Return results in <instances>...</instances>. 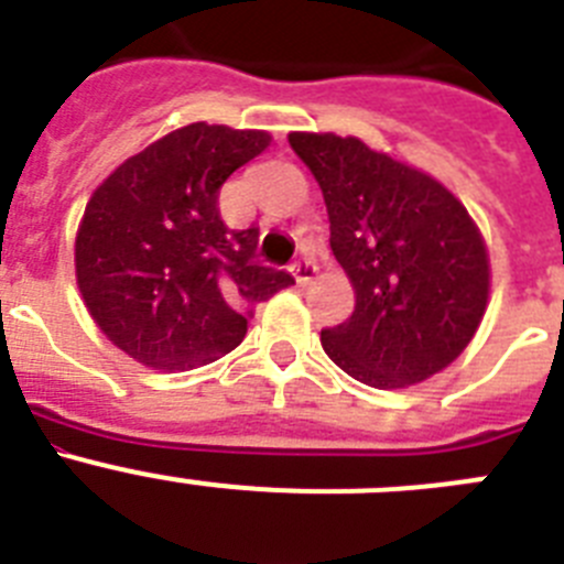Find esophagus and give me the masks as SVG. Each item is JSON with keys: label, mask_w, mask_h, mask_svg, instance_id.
I'll use <instances>...</instances> for the list:
<instances>
[{"label": "esophagus", "mask_w": 564, "mask_h": 564, "mask_svg": "<svg viewBox=\"0 0 564 564\" xmlns=\"http://www.w3.org/2000/svg\"><path fill=\"white\" fill-rule=\"evenodd\" d=\"M316 262H313L311 257H299V259H293L291 262V273H293V279H296L299 285H307V282H311L313 276H316Z\"/></svg>", "instance_id": "obj_1"}]
</instances>
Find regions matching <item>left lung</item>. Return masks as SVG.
Masks as SVG:
<instances>
[{"label":"left lung","mask_w":564,"mask_h":564,"mask_svg":"<svg viewBox=\"0 0 564 564\" xmlns=\"http://www.w3.org/2000/svg\"><path fill=\"white\" fill-rule=\"evenodd\" d=\"M288 141L322 186L330 248L356 288L352 316L322 330L327 356L376 390L449 367L488 302V253L463 203L358 138L291 132Z\"/></svg>","instance_id":"1"}]
</instances>
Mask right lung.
I'll list each match as a JSON object with an SVG mask.
<instances>
[{
    "instance_id": "right-lung-1",
    "label": "right lung",
    "mask_w": 564,
    "mask_h": 564,
    "mask_svg": "<svg viewBox=\"0 0 564 564\" xmlns=\"http://www.w3.org/2000/svg\"><path fill=\"white\" fill-rule=\"evenodd\" d=\"M259 129L188 123L123 161L89 197L76 276L89 316L134 361L183 372L231 352L253 305L293 285L257 262L259 228L220 217L223 183L265 152Z\"/></svg>"
}]
</instances>
